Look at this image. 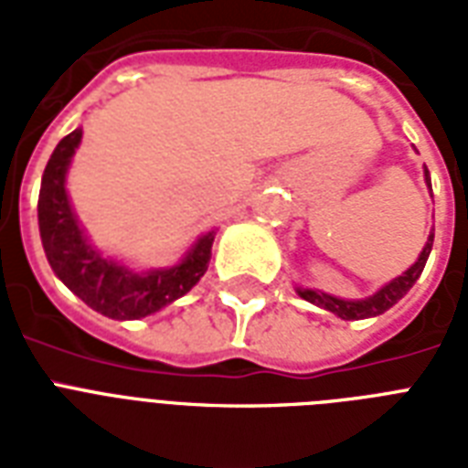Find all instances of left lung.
I'll return each instance as SVG.
<instances>
[{"label":"left lung","instance_id":"left-lung-1","mask_svg":"<svg viewBox=\"0 0 468 468\" xmlns=\"http://www.w3.org/2000/svg\"><path fill=\"white\" fill-rule=\"evenodd\" d=\"M425 179L430 184V172L425 169ZM432 240H435V233H430L428 242H425V248H422L420 257H418V262L410 267L408 271H403L400 277H396L391 284H386L384 289H378L374 296L364 301H342V299H335L330 293H323V292H311V289H299V296L301 299L311 301L315 306L325 308V311L335 313L337 318L342 320H362V318H374V315H381L384 311H388L391 306H396L403 296H406L413 284L418 282V277L422 274L425 270V262H428L430 257V250H432Z\"/></svg>","mask_w":468,"mask_h":468}]
</instances>
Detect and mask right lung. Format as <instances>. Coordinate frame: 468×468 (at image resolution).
I'll list each match as a JSON object with an SVG mask.
<instances>
[{
	"mask_svg": "<svg viewBox=\"0 0 468 468\" xmlns=\"http://www.w3.org/2000/svg\"><path fill=\"white\" fill-rule=\"evenodd\" d=\"M82 141V128L65 135L48 160L38 194V228L53 271L90 308L113 320H138L176 301L208 270L213 233L198 238L189 255L172 270L135 274L106 260L80 230L65 191V172Z\"/></svg>",
	"mask_w": 468,
	"mask_h": 468,
	"instance_id": "obj_1",
	"label": "right lung"
}]
</instances>
